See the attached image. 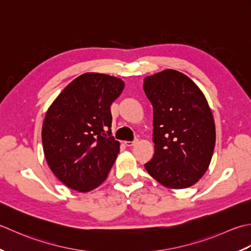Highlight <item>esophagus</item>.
I'll return each mask as SVG.
<instances>
[{
    "label": "esophagus",
    "mask_w": 251,
    "mask_h": 251,
    "mask_svg": "<svg viewBox=\"0 0 251 251\" xmlns=\"http://www.w3.org/2000/svg\"><path fill=\"white\" fill-rule=\"evenodd\" d=\"M136 142H137V140H134V141H126L125 142V144L126 145V146H133V145H135L136 144Z\"/></svg>",
    "instance_id": "1"
}]
</instances>
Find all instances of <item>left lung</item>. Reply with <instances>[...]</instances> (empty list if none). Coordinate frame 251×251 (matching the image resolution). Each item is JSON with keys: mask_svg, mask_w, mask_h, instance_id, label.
<instances>
[{"mask_svg": "<svg viewBox=\"0 0 251 251\" xmlns=\"http://www.w3.org/2000/svg\"><path fill=\"white\" fill-rule=\"evenodd\" d=\"M144 91L154 108L155 143L145 169L167 187H190L207 171L216 144L206 97L187 75L173 69L146 76Z\"/></svg>", "mask_w": 251, "mask_h": 251, "instance_id": "8db88e82", "label": "left lung"}]
</instances>
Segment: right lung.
<instances>
[{
  "mask_svg": "<svg viewBox=\"0 0 251 251\" xmlns=\"http://www.w3.org/2000/svg\"><path fill=\"white\" fill-rule=\"evenodd\" d=\"M124 81L103 74H83L50 105L42 127L45 159L56 177L79 192L105 181L120 150L111 135L110 105Z\"/></svg>",
  "mask_w": 251,
  "mask_h": 251,
  "instance_id": "obj_1",
  "label": "right lung"
}]
</instances>
